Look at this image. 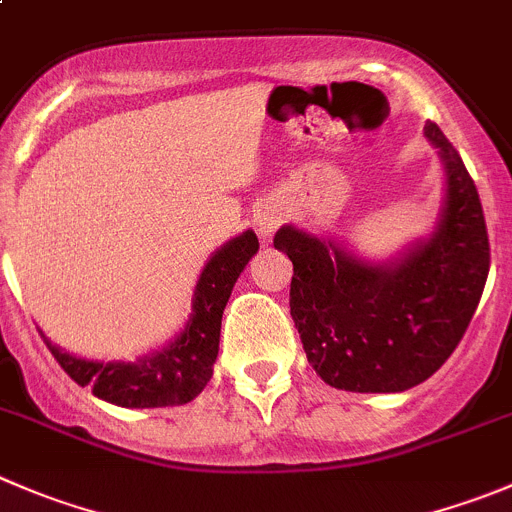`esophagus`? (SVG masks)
<instances>
[{
	"instance_id": "obj_1",
	"label": "esophagus",
	"mask_w": 512,
	"mask_h": 512,
	"mask_svg": "<svg viewBox=\"0 0 512 512\" xmlns=\"http://www.w3.org/2000/svg\"><path fill=\"white\" fill-rule=\"evenodd\" d=\"M255 225H257V232H260L262 237H270L272 232L277 230V225H280V212L262 210L260 215L255 217Z\"/></svg>"
}]
</instances>
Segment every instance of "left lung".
<instances>
[{
    "label": "left lung",
    "instance_id": "obj_1",
    "mask_svg": "<svg viewBox=\"0 0 512 512\" xmlns=\"http://www.w3.org/2000/svg\"><path fill=\"white\" fill-rule=\"evenodd\" d=\"M425 137L445 167V205L430 237L390 262H367L297 227L277 230L292 260L290 315L307 362L337 390L403 393L453 355L490 270L483 205L435 122Z\"/></svg>",
    "mask_w": 512,
    "mask_h": 512
}]
</instances>
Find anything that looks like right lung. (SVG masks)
<instances>
[{"label": "right lung", "mask_w": 512, "mask_h": 512, "mask_svg": "<svg viewBox=\"0 0 512 512\" xmlns=\"http://www.w3.org/2000/svg\"><path fill=\"white\" fill-rule=\"evenodd\" d=\"M260 242L252 230L222 245L207 260L185 330L160 352L137 362L84 360L69 355L44 337L54 360L77 385H89L92 395L119 408H172L195 400L212 377V365L220 350L222 312L232 295L237 277L245 270Z\"/></svg>", "instance_id": "obj_1"}]
</instances>
